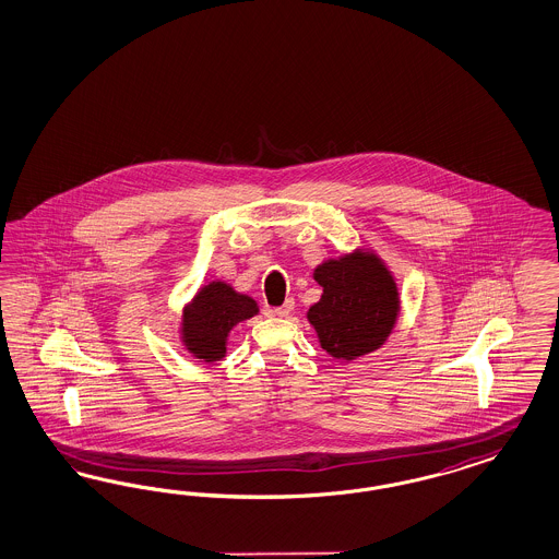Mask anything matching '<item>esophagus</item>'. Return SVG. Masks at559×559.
<instances>
[{
	"label": "esophagus",
	"instance_id": "obj_1",
	"mask_svg": "<svg viewBox=\"0 0 559 559\" xmlns=\"http://www.w3.org/2000/svg\"><path fill=\"white\" fill-rule=\"evenodd\" d=\"M293 308H295V301H293V299H287V301H285V306L272 309V313H274V316H278V318H285V316H289Z\"/></svg>",
	"mask_w": 559,
	"mask_h": 559
}]
</instances>
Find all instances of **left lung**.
Segmentation results:
<instances>
[{"mask_svg":"<svg viewBox=\"0 0 559 559\" xmlns=\"http://www.w3.org/2000/svg\"><path fill=\"white\" fill-rule=\"evenodd\" d=\"M322 297L308 311L320 347L350 361L384 345L396 326L401 299L392 272L371 251L330 258L313 270Z\"/></svg>","mask_w":559,"mask_h":559,"instance_id":"1","label":"left lung"}]
</instances>
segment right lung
Returning <instances> with one entry per match:
<instances>
[{"label":"right lung","mask_w":559,"mask_h":559,"mask_svg":"<svg viewBox=\"0 0 559 559\" xmlns=\"http://www.w3.org/2000/svg\"><path fill=\"white\" fill-rule=\"evenodd\" d=\"M258 313V304L250 295L237 293L223 281L200 287L183 308L181 343L195 359L218 361L227 353V338L233 328Z\"/></svg>","instance_id":"obj_1"}]
</instances>
